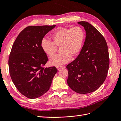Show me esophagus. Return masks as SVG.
I'll return each instance as SVG.
<instances>
[{"label": "esophagus", "mask_w": 121, "mask_h": 121, "mask_svg": "<svg viewBox=\"0 0 121 121\" xmlns=\"http://www.w3.org/2000/svg\"><path fill=\"white\" fill-rule=\"evenodd\" d=\"M56 69H61V68H63L64 67H63V66H56Z\"/></svg>", "instance_id": "obj_1"}]
</instances>
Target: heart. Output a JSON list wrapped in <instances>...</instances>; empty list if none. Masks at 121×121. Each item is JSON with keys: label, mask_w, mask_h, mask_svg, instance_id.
Masks as SVG:
<instances>
[{"label": "heart", "mask_w": 121, "mask_h": 121, "mask_svg": "<svg viewBox=\"0 0 121 121\" xmlns=\"http://www.w3.org/2000/svg\"><path fill=\"white\" fill-rule=\"evenodd\" d=\"M52 42L43 39L41 43V48L49 57L56 54L57 47H60L61 53L54 56L50 60L51 65H58L67 63L71 57L79 54L83 47L85 40V33L79 26L72 28H59L51 35Z\"/></svg>", "instance_id": "heart-1"}]
</instances>
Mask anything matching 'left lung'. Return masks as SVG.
Here are the masks:
<instances>
[{
	"mask_svg": "<svg viewBox=\"0 0 121 121\" xmlns=\"http://www.w3.org/2000/svg\"><path fill=\"white\" fill-rule=\"evenodd\" d=\"M86 32L85 41L78 56L67 66V83L73 91L87 94L97 90L107 78L109 59L104 36L92 25L78 22Z\"/></svg>",
	"mask_w": 121,
	"mask_h": 121,
	"instance_id": "1",
	"label": "left lung"
}]
</instances>
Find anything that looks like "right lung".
<instances>
[{
  "label": "right lung",
  "instance_id": "right-lung-1",
  "mask_svg": "<svg viewBox=\"0 0 121 121\" xmlns=\"http://www.w3.org/2000/svg\"><path fill=\"white\" fill-rule=\"evenodd\" d=\"M55 27L29 26L21 32L13 45L9 60L10 77L17 89L29 98L45 93L57 72L55 67H43L48 57L41 46L43 37Z\"/></svg>",
  "mask_w": 121,
  "mask_h": 121
}]
</instances>
